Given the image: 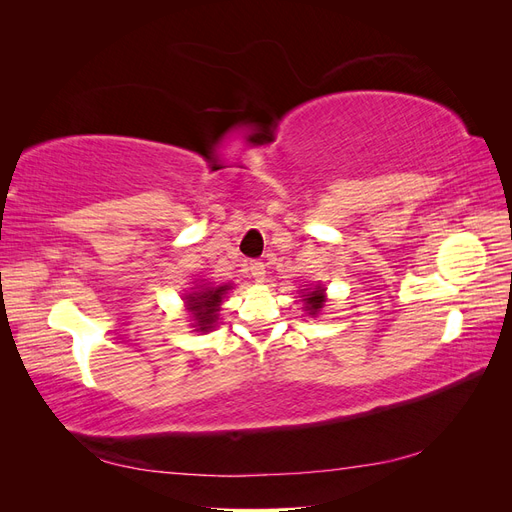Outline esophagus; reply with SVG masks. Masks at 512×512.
<instances>
[{
    "label": "esophagus",
    "instance_id": "34e87169",
    "mask_svg": "<svg viewBox=\"0 0 512 512\" xmlns=\"http://www.w3.org/2000/svg\"><path fill=\"white\" fill-rule=\"evenodd\" d=\"M250 273H252V277L256 282H265V262H260V260H252L250 262Z\"/></svg>",
    "mask_w": 512,
    "mask_h": 512
}]
</instances>
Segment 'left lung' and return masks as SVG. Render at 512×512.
<instances>
[{"label":"left lung","instance_id":"obj_1","mask_svg":"<svg viewBox=\"0 0 512 512\" xmlns=\"http://www.w3.org/2000/svg\"><path fill=\"white\" fill-rule=\"evenodd\" d=\"M303 301H305V309L309 314H318L320 312V307L324 305V294H322V288L318 286V288H314V290H309V294H303Z\"/></svg>","mask_w":512,"mask_h":512}]
</instances>
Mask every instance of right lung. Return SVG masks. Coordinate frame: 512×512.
Returning a JSON list of instances; mask_svg holds the SVG:
<instances>
[{"mask_svg":"<svg viewBox=\"0 0 512 512\" xmlns=\"http://www.w3.org/2000/svg\"><path fill=\"white\" fill-rule=\"evenodd\" d=\"M230 286H218V288H209V286H200L198 292L188 294V307L196 320L198 331H209L213 329V322L218 320L220 312V303L222 297L226 294Z\"/></svg>","mask_w":512,"mask_h":512,"instance_id":"1","label":"right lung"}]
</instances>
